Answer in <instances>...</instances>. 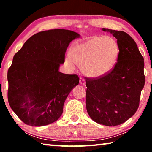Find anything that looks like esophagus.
Wrapping results in <instances>:
<instances>
[{"instance_id": "esophagus-1", "label": "esophagus", "mask_w": 152, "mask_h": 152, "mask_svg": "<svg viewBox=\"0 0 152 152\" xmlns=\"http://www.w3.org/2000/svg\"><path fill=\"white\" fill-rule=\"evenodd\" d=\"M80 84H82V85H85V84H86V80L84 78H80Z\"/></svg>"}]
</instances>
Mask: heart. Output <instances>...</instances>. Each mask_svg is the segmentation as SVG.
<instances>
[{
    "label": "heart",
    "mask_w": 152,
    "mask_h": 152,
    "mask_svg": "<svg viewBox=\"0 0 152 152\" xmlns=\"http://www.w3.org/2000/svg\"><path fill=\"white\" fill-rule=\"evenodd\" d=\"M119 56V47L114 38L93 36L76 43L72 52L66 54V61L72 69H75L78 65L87 76L99 78L113 70Z\"/></svg>",
    "instance_id": "b5f03b06"
}]
</instances>
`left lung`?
Returning a JSON list of instances; mask_svg holds the SVG:
<instances>
[{
	"instance_id": "1",
	"label": "left lung",
	"mask_w": 152,
	"mask_h": 152,
	"mask_svg": "<svg viewBox=\"0 0 152 152\" xmlns=\"http://www.w3.org/2000/svg\"><path fill=\"white\" fill-rule=\"evenodd\" d=\"M117 39L119 56L107 76L86 83V110L90 117L106 126L122 124L137 111L145 84L144 60L133 38L123 31L102 28Z\"/></svg>"
}]
</instances>
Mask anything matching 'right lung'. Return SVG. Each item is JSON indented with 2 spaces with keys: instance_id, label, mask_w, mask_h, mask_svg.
<instances>
[{
  "instance_id": "right-lung-1",
  "label": "right lung",
  "mask_w": 152,
  "mask_h": 152,
  "mask_svg": "<svg viewBox=\"0 0 152 152\" xmlns=\"http://www.w3.org/2000/svg\"><path fill=\"white\" fill-rule=\"evenodd\" d=\"M80 37L70 30L44 31L31 36L15 53L7 74L8 101L25 124L47 125L62 114L66 98L79 78L59 68L69 44Z\"/></svg>"
}]
</instances>
